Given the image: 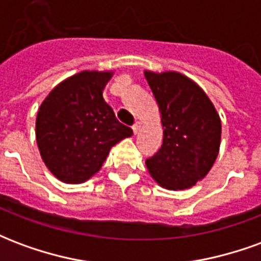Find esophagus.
Listing matches in <instances>:
<instances>
[{
	"label": "esophagus",
	"instance_id": "esophagus-1",
	"mask_svg": "<svg viewBox=\"0 0 261 261\" xmlns=\"http://www.w3.org/2000/svg\"><path fill=\"white\" fill-rule=\"evenodd\" d=\"M141 127H142L141 121H136V124L133 125V131H134V134H137L138 131L141 130Z\"/></svg>",
	"mask_w": 261,
	"mask_h": 261
}]
</instances>
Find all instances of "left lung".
<instances>
[{
    "label": "left lung",
    "instance_id": "left-lung-1",
    "mask_svg": "<svg viewBox=\"0 0 261 261\" xmlns=\"http://www.w3.org/2000/svg\"><path fill=\"white\" fill-rule=\"evenodd\" d=\"M158 103L164 142L147 169L159 186L186 190L204 179L218 156L221 119L207 93L176 71H145Z\"/></svg>",
    "mask_w": 261,
    "mask_h": 261
}]
</instances>
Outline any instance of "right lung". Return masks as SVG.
<instances>
[{
	"mask_svg": "<svg viewBox=\"0 0 261 261\" xmlns=\"http://www.w3.org/2000/svg\"><path fill=\"white\" fill-rule=\"evenodd\" d=\"M113 71H81L43 100L36 141L47 169L68 185L84 183L100 170L112 147L133 136L103 99Z\"/></svg>",
	"mask_w": 261,
	"mask_h": 261,
	"instance_id": "1",
	"label": "right lung"
}]
</instances>
